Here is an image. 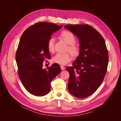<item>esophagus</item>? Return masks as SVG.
Masks as SVG:
<instances>
[{
  "instance_id": "obj_1",
  "label": "esophagus",
  "mask_w": 121,
  "mask_h": 121,
  "mask_svg": "<svg viewBox=\"0 0 121 121\" xmlns=\"http://www.w3.org/2000/svg\"><path fill=\"white\" fill-rule=\"evenodd\" d=\"M60 68L61 69V70H64L65 69V67L64 66V65H60Z\"/></svg>"
}]
</instances>
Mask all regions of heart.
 Returning <instances> with one entry per match:
<instances>
[{
  "mask_svg": "<svg viewBox=\"0 0 121 121\" xmlns=\"http://www.w3.org/2000/svg\"><path fill=\"white\" fill-rule=\"evenodd\" d=\"M60 37L68 44L67 50L70 52L57 53L52 58V61L54 63L60 65H66L72 59V55L74 56H78L81 51L80 46L75 43L76 38L72 32L64 31L60 34ZM47 49L49 52H53L54 49V39L50 38L47 42Z\"/></svg>",
  "mask_w": 121,
  "mask_h": 121,
  "instance_id": "1",
  "label": "heart"
}]
</instances>
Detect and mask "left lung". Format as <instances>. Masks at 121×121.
I'll return each instance as SVG.
<instances>
[{
  "label": "left lung",
  "mask_w": 121,
  "mask_h": 121,
  "mask_svg": "<svg viewBox=\"0 0 121 121\" xmlns=\"http://www.w3.org/2000/svg\"><path fill=\"white\" fill-rule=\"evenodd\" d=\"M78 38L81 51L66 69L69 72V92L84 98L92 95L100 86L107 72L108 53L104 39L95 29L88 25L65 26Z\"/></svg>",
  "instance_id": "1"
}]
</instances>
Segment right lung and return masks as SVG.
Returning a JSON list of instances; mask_svg holds the SVG:
<instances>
[{"mask_svg":"<svg viewBox=\"0 0 121 121\" xmlns=\"http://www.w3.org/2000/svg\"><path fill=\"white\" fill-rule=\"evenodd\" d=\"M63 25L38 22L31 26L22 35L16 54L17 73L29 93L43 96L49 92L51 82L61 72L57 64L43 69V63L50 57L47 42L53 32Z\"/></svg>","mask_w":121,"mask_h":121,"instance_id":"obj_1","label":"right lung"}]
</instances>
